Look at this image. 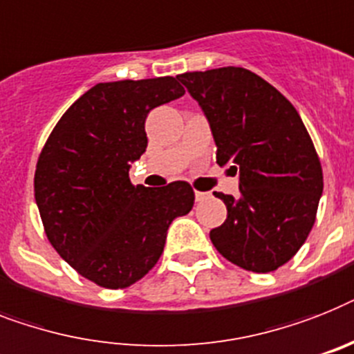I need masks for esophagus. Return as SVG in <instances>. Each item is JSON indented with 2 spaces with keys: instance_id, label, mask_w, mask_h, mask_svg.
<instances>
[{
  "instance_id": "obj_1",
  "label": "esophagus",
  "mask_w": 354,
  "mask_h": 354,
  "mask_svg": "<svg viewBox=\"0 0 354 354\" xmlns=\"http://www.w3.org/2000/svg\"><path fill=\"white\" fill-rule=\"evenodd\" d=\"M209 194H206V192H195V201L197 203H201V201H204V198H208Z\"/></svg>"
}]
</instances>
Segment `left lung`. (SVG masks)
I'll use <instances>...</instances> for the list:
<instances>
[{
	"mask_svg": "<svg viewBox=\"0 0 354 354\" xmlns=\"http://www.w3.org/2000/svg\"><path fill=\"white\" fill-rule=\"evenodd\" d=\"M212 127L217 165L239 174L241 197L215 192L227 217L213 246L242 270L270 273L291 261L315 224L322 165L302 119L261 75L241 66L177 75Z\"/></svg>",
	"mask_w": 354,
	"mask_h": 354,
	"instance_id": "8db88e82",
	"label": "left lung"
}]
</instances>
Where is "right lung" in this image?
<instances>
[{"mask_svg": "<svg viewBox=\"0 0 354 354\" xmlns=\"http://www.w3.org/2000/svg\"><path fill=\"white\" fill-rule=\"evenodd\" d=\"M184 95L177 79L99 83L63 113L39 153L34 194L52 248L79 275L108 289L136 284L162 255L175 217L194 208V188L131 184L146 151L145 121Z\"/></svg>", "mask_w": 354, "mask_h": 354, "instance_id": "right-lung-1", "label": "right lung"}]
</instances>
